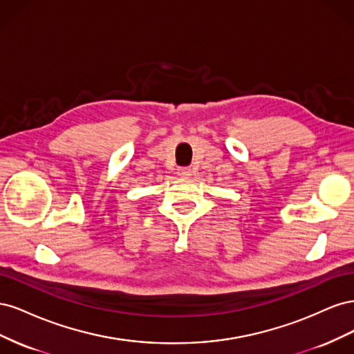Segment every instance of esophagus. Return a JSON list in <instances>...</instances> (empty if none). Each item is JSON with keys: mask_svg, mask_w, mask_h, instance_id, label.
<instances>
[{"mask_svg": "<svg viewBox=\"0 0 354 354\" xmlns=\"http://www.w3.org/2000/svg\"><path fill=\"white\" fill-rule=\"evenodd\" d=\"M177 173H178L180 177H189L192 174V169L189 167H180L177 169Z\"/></svg>", "mask_w": 354, "mask_h": 354, "instance_id": "1", "label": "esophagus"}]
</instances>
